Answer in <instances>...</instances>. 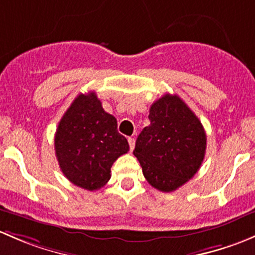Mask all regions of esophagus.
I'll return each mask as SVG.
<instances>
[{
    "mask_svg": "<svg viewBox=\"0 0 255 255\" xmlns=\"http://www.w3.org/2000/svg\"><path fill=\"white\" fill-rule=\"evenodd\" d=\"M128 146H130V151H133V147H135V138L128 137Z\"/></svg>",
    "mask_w": 255,
    "mask_h": 255,
    "instance_id": "obj_1",
    "label": "esophagus"
}]
</instances>
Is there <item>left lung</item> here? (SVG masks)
Instances as JSON below:
<instances>
[{"label": "left lung", "mask_w": 255, "mask_h": 255, "mask_svg": "<svg viewBox=\"0 0 255 255\" xmlns=\"http://www.w3.org/2000/svg\"><path fill=\"white\" fill-rule=\"evenodd\" d=\"M151 124L141 131L133 154L153 188L169 193L195 175L205 157L200 120L177 96L164 94L149 108Z\"/></svg>", "instance_id": "obj_1"}]
</instances>
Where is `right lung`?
Segmentation results:
<instances>
[{"label":"right lung","instance_id":"right-lung-1","mask_svg":"<svg viewBox=\"0 0 255 255\" xmlns=\"http://www.w3.org/2000/svg\"><path fill=\"white\" fill-rule=\"evenodd\" d=\"M55 153L65 177L86 190H98L112 177L110 168L128 151L117 119L94 92L78 94L59 123Z\"/></svg>","mask_w":255,"mask_h":255}]
</instances>
